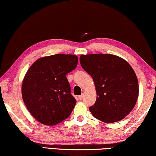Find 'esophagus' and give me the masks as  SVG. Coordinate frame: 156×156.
I'll return each instance as SVG.
<instances>
[{
    "mask_svg": "<svg viewBox=\"0 0 156 156\" xmlns=\"http://www.w3.org/2000/svg\"><path fill=\"white\" fill-rule=\"evenodd\" d=\"M83 98V95H80V96H78V99H80V100H81Z\"/></svg>",
    "mask_w": 156,
    "mask_h": 156,
    "instance_id": "obj_1",
    "label": "esophagus"
}]
</instances>
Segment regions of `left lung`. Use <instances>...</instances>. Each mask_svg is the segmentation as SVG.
Instances as JSON below:
<instances>
[{"label": "left lung", "mask_w": 156, "mask_h": 156, "mask_svg": "<svg viewBox=\"0 0 156 156\" xmlns=\"http://www.w3.org/2000/svg\"><path fill=\"white\" fill-rule=\"evenodd\" d=\"M80 62L96 87V101L89 108L92 115L106 123L125 118L134 107L139 95L138 80L131 66L110 54L82 55Z\"/></svg>", "instance_id": "1"}]
</instances>
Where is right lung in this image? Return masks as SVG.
Returning a JSON list of instances; mask_svg holds the SVG:
<instances>
[{
  "mask_svg": "<svg viewBox=\"0 0 156 156\" xmlns=\"http://www.w3.org/2000/svg\"><path fill=\"white\" fill-rule=\"evenodd\" d=\"M77 64V56L57 54L37 59L27 71L22 98L30 113L42 124L57 125L71 115L76 100L66 76Z\"/></svg>",
  "mask_w": 156,
  "mask_h": 156,
  "instance_id": "1",
  "label": "right lung"
}]
</instances>
